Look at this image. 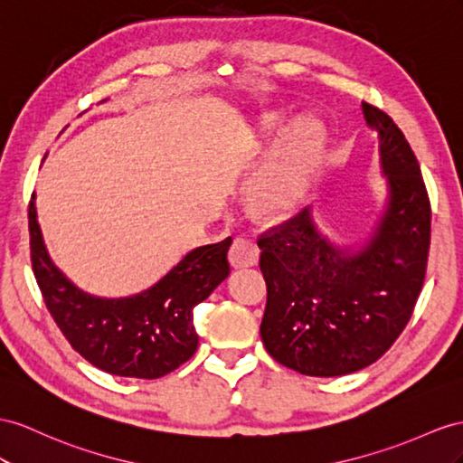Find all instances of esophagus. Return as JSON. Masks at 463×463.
I'll return each instance as SVG.
<instances>
[{
	"label": "esophagus",
	"mask_w": 463,
	"mask_h": 463,
	"mask_svg": "<svg viewBox=\"0 0 463 463\" xmlns=\"http://www.w3.org/2000/svg\"><path fill=\"white\" fill-rule=\"evenodd\" d=\"M258 254L260 248L252 239H248V236H236L231 244L229 260L234 268H250L258 262Z\"/></svg>",
	"instance_id": "34e87169"
}]
</instances>
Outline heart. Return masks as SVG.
<instances>
[{
    "instance_id": "heart-1",
    "label": "heart",
    "mask_w": 463,
    "mask_h": 463,
    "mask_svg": "<svg viewBox=\"0 0 463 463\" xmlns=\"http://www.w3.org/2000/svg\"><path fill=\"white\" fill-rule=\"evenodd\" d=\"M279 121L278 115H264L260 128L269 137L279 128ZM325 142V128L315 118L291 125L256 180L254 197L260 207L271 213L298 207L321 168Z\"/></svg>"
}]
</instances>
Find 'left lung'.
Masks as SVG:
<instances>
[{
	"label": "left lung",
	"mask_w": 463,
	"mask_h": 463,
	"mask_svg": "<svg viewBox=\"0 0 463 463\" xmlns=\"http://www.w3.org/2000/svg\"><path fill=\"white\" fill-rule=\"evenodd\" d=\"M379 135L387 205L358 252L330 244L305 207L260 234L268 301L260 335L268 354L303 375L358 372L393 346L422 289L430 201L405 135L385 111L362 103Z\"/></svg>",
	"instance_id": "obj_1"
}]
</instances>
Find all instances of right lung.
Returning <instances> with one entry per match:
<instances>
[{"label": "right lung", "mask_w": 463, "mask_h": 463, "mask_svg": "<svg viewBox=\"0 0 463 463\" xmlns=\"http://www.w3.org/2000/svg\"><path fill=\"white\" fill-rule=\"evenodd\" d=\"M34 199V195H33ZM29 203L31 262L46 309L81 358L121 377L156 379L197 350L194 307L231 274L232 239L199 246L146 291L130 298H96L76 288L54 266L43 241L37 207Z\"/></svg>", "instance_id": "add662e5"}]
</instances>
